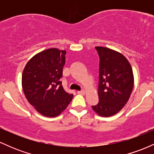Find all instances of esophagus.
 Returning a JSON list of instances; mask_svg holds the SVG:
<instances>
[{
  "label": "esophagus",
  "instance_id": "obj_1",
  "mask_svg": "<svg viewBox=\"0 0 154 154\" xmlns=\"http://www.w3.org/2000/svg\"><path fill=\"white\" fill-rule=\"evenodd\" d=\"M77 93H78V94L84 95L85 93V90H82V91H77Z\"/></svg>",
  "mask_w": 154,
  "mask_h": 154
}]
</instances>
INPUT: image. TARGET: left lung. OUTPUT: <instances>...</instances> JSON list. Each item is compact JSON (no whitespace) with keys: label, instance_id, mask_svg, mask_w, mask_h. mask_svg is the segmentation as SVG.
Masks as SVG:
<instances>
[{"label":"left lung","instance_id":"obj_1","mask_svg":"<svg viewBox=\"0 0 154 154\" xmlns=\"http://www.w3.org/2000/svg\"><path fill=\"white\" fill-rule=\"evenodd\" d=\"M95 49L100 58L99 102L92 108L99 116L108 117L119 112L128 101L133 89V72L122 54L105 47Z\"/></svg>","mask_w":154,"mask_h":154}]
</instances>
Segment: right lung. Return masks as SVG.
Returning a JSON list of instances; mask_svg holds the SVG:
<instances>
[{
  "label": "right lung",
  "mask_w": 154,
  "mask_h": 154,
  "mask_svg": "<svg viewBox=\"0 0 154 154\" xmlns=\"http://www.w3.org/2000/svg\"><path fill=\"white\" fill-rule=\"evenodd\" d=\"M66 51L49 48L35 55L23 70L22 85L26 98L42 115L59 116L73 95L63 90L60 81Z\"/></svg>",
  "instance_id": "1"
}]
</instances>
